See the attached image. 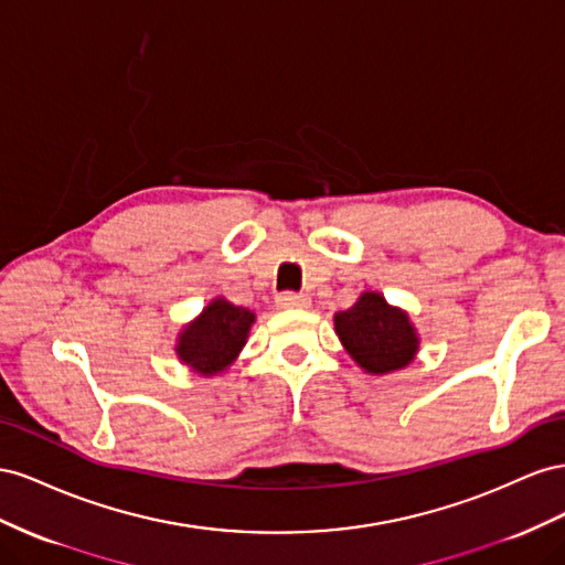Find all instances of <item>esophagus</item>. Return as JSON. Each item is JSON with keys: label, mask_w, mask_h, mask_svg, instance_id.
Listing matches in <instances>:
<instances>
[{"label": "esophagus", "mask_w": 565, "mask_h": 565, "mask_svg": "<svg viewBox=\"0 0 565 565\" xmlns=\"http://www.w3.org/2000/svg\"><path fill=\"white\" fill-rule=\"evenodd\" d=\"M310 302L312 300L305 294H281L277 298V305L281 310H308Z\"/></svg>", "instance_id": "obj_1"}]
</instances>
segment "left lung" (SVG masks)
Instances as JSON below:
<instances>
[{
	"label": "left lung",
	"mask_w": 565,
	"mask_h": 565,
	"mask_svg": "<svg viewBox=\"0 0 565 565\" xmlns=\"http://www.w3.org/2000/svg\"><path fill=\"white\" fill-rule=\"evenodd\" d=\"M333 329L350 358L372 376L409 366L422 343L409 312L395 308L379 291H364L352 308L335 312Z\"/></svg>",
	"instance_id": "obj_1"
}]
</instances>
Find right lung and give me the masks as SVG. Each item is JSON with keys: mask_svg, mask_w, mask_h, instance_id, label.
<instances>
[{"mask_svg": "<svg viewBox=\"0 0 565 565\" xmlns=\"http://www.w3.org/2000/svg\"><path fill=\"white\" fill-rule=\"evenodd\" d=\"M253 324V310L217 296L177 333V360L205 379L224 374L244 350Z\"/></svg>", "mask_w": 565, "mask_h": 565, "instance_id": "right-lung-1", "label": "right lung"}]
</instances>
